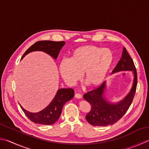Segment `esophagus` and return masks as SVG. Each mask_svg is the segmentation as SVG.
I'll return each instance as SVG.
<instances>
[{
    "instance_id": "obj_1",
    "label": "esophagus",
    "mask_w": 149,
    "mask_h": 149,
    "mask_svg": "<svg viewBox=\"0 0 149 149\" xmlns=\"http://www.w3.org/2000/svg\"><path fill=\"white\" fill-rule=\"evenodd\" d=\"M75 97L77 98V99H81V98H82V95H81V94H79V93H75Z\"/></svg>"
}]
</instances>
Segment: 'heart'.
<instances>
[{
  "label": "heart",
  "instance_id": "obj_1",
  "mask_svg": "<svg viewBox=\"0 0 149 149\" xmlns=\"http://www.w3.org/2000/svg\"><path fill=\"white\" fill-rule=\"evenodd\" d=\"M113 61L109 48L93 45L78 47L72 52L70 59H63L59 65L61 75L70 85H74L81 74L90 86H97L104 81Z\"/></svg>",
  "mask_w": 149,
  "mask_h": 149
}]
</instances>
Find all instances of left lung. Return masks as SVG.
<instances>
[{
  "mask_svg": "<svg viewBox=\"0 0 149 149\" xmlns=\"http://www.w3.org/2000/svg\"><path fill=\"white\" fill-rule=\"evenodd\" d=\"M121 71H132L134 74L132 88L123 100L117 103H109L106 100L104 97L105 81L98 88L84 94V99L91 106V109L85 117L90 125L105 127L114 124L123 117L129 109L136 94L138 77L134 61L125 48H123L121 59L113 70L112 74Z\"/></svg>",
  "mask_w": 149,
  "mask_h": 149,
  "instance_id": "8db88e82",
  "label": "left lung"
}]
</instances>
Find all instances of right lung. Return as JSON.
Segmentation results:
<instances>
[{
    "label": "right lung",
    "mask_w": 149,
    "mask_h": 149,
    "mask_svg": "<svg viewBox=\"0 0 149 149\" xmlns=\"http://www.w3.org/2000/svg\"><path fill=\"white\" fill-rule=\"evenodd\" d=\"M65 45V42L64 41L40 40L36 42L26 51L21 59L28 53L34 51L44 52L56 59L60 50ZM74 95V90L72 88L58 90L51 103L45 109L39 112H30L25 110L20 104V106L25 115L33 123L40 125H52L59 118L64 104L72 99Z\"/></svg>",
    "instance_id": "add662e5"
}]
</instances>
